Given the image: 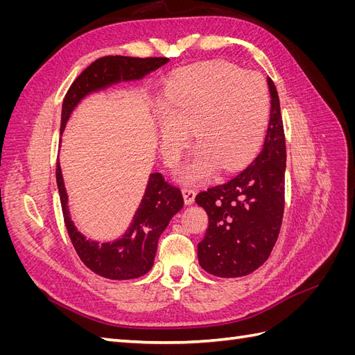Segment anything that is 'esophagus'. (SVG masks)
I'll list each match as a JSON object with an SVG mask.
<instances>
[{"label":"esophagus","mask_w":355,"mask_h":355,"mask_svg":"<svg viewBox=\"0 0 355 355\" xmlns=\"http://www.w3.org/2000/svg\"><path fill=\"white\" fill-rule=\"evenodd\" d=\"M182 194H184V200H185V204H192L196 200V189L194 188H189V187H185L184 189H182Z\"/></svg>","instance_id":"34e87169"}]
</instances>
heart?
Returning <instances> with one entry per match:
<instances>
[{"label": "heart", "mask_w": 355, "mask_h": 355, "mask_svg": "<svg viewBox=\"0 0 355 355\" xmlns=\"http://www.w3.org/2000/svg\"><path fill=\"white\" fill-rule=\"evenodd\" d=\"M158 135L164 151L175 155L188 144L197 151L180 168V178L198 182L219 167H243L259 148L270 118V93L256 72L214 60L189 68L171 81L158 101Z\"/></svg>", "instance_id": "heart-1"}]
</instances>
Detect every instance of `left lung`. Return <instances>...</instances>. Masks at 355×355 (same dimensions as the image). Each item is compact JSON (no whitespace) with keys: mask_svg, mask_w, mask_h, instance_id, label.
Returning a JSON list of instances; mask_svg holds the SVG:
<instances>
[{"mask_svg":"<svg viewBox=\"0 0 355 355\" xmlns=\"http://www.w3.org/2000/svg\"><path fill=\"white\" fill-rule=\"evenodd\" d=\"M271 114L262 151L227 184L196 197L207 211L209 228L198 243L204 271L222 278L253 272L270 257L284 213L286 139L280 99L271 78Z\"/></svg>","mask_w":355,"mask_h":355,"instance_id":"8db88e82","label":"left lung"}]
</instances>
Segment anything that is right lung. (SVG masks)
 <instances>
[{
    "label": "right lung",
    "instance_id": "add662e5",
    "mask_svg": "<svg viewBox=\"0 0 355 355\" xmlns=\"http://www.w3.org/2000/svg\"><path fill=\"white\" fill-rule=\"evenodd\" d=\"M167 62V58L142 59L127 56H105L94 60L71 84L63 99L60 132L65 128L75 106L87 94L103 90L120 81L141 80ZM56 182L63 219L75 252L89 270L110 280H132L151 270L159 235L167 228L170 219L184 207V197L179 188L170 185L161 173L149 175L142 201L123 237L108 243H98L87 240L75 228L69 216L68 194L59 163L56 167Z\"/></svg>",
    "mask_w": 355,
    "mask_h": 355
}]
</instances>
